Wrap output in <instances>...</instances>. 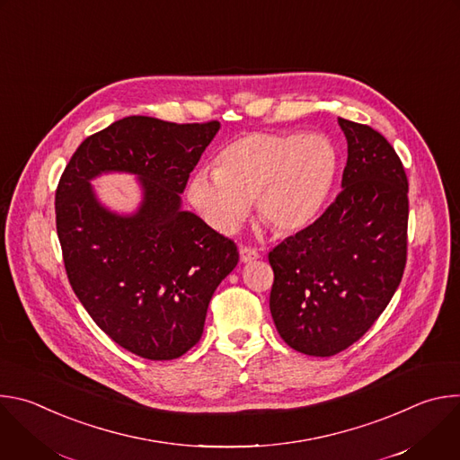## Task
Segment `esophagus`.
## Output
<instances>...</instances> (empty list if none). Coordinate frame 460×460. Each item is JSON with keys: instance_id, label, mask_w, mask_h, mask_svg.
<instances>
[{"instance_id": "34e87169", "label": "esophagus", "mask_w": 460, "mask_h": 460, "mask_svg": "<svg viewBox=\"0 0 460 460\" xmlns=\"http://www.w3.org/2000/svg\"><path fill=\"white\" fill-rule=\"evenodd\" d=\"M260 258V252L252 247H240V261H243V264H247V261H252Z\"/></svg>"}]
</instances>
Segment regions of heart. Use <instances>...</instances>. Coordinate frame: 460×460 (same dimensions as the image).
Listing matches in <instances>:
<instances>
[{
  "label": "heart",
  "mask_w": 460,
  "mask_h": 460,
  "mask_svg": "<svg viewBox=\"0 0 460 460\" xmlns=\"http://www.w3.org/2000/svg\"><path fill=\"white\" fill-rule=\"evenodd\" d=\"M339 176V153L323 135L251 133L227 144L217 169L196 171L189 200L218 233H234L251 202L280 234L309 227L330 202Z\"/></svg>",
  "instance_id": "1"
}]
</instances>
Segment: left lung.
I'll list each match as a JSON object with an SVG mask.
<instances>
[{
    "mask_svg": "<svg viewBox=\"0 0 460 460\" xmlns=\"http://www.w3.org/2000/svg\"><path fill=\"white\" fill-rule=\"evenodd\" d=\"M348 164L337 200L270 252V309L284 342L332 357L357 342L395 295L406 268L408 178L389 142L339 118Z\"/></svg>",
    "mask_w": 460,
    "mask_h": 460,
    "instance_id": "1",
    "label": "left lung"
}]
</instances>
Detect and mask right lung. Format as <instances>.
Wrapping results in <instances>:
<instances>
[{
  "mask_svg": "<svg viewBox=\"0 0 460 460\" xmlns=\"http://www.w3.org/2000/svg\"><path fill=\"white\" fill-rule=\"evenodd\" d=\"M218 128L127 116L82 142L56 189L58 238L78 300L142 358L172 360L199 342L213 293L238 264L234 242L180 199ZM103 172L139 176L135 214L101 206L90 180Z\"/></svg>",
  "mask_w": 460,
  "mask_h": 460,
  "instance_id": "obj_1",
  "label": "right lung"
}]
</instances>
